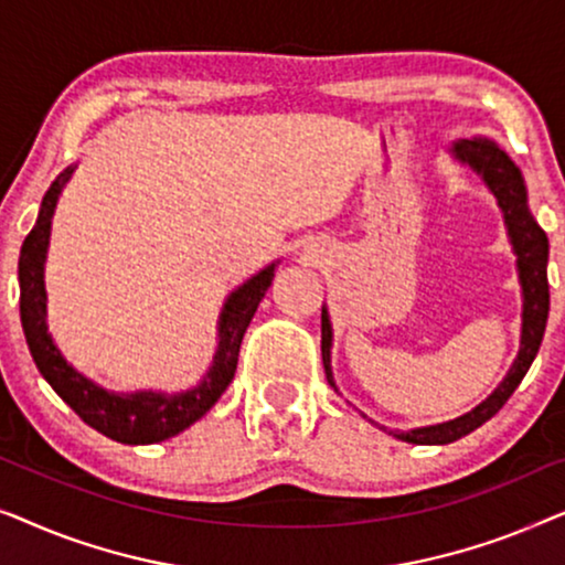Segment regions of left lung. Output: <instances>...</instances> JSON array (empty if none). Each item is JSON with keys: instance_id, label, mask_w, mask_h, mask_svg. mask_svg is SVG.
<instances>
[{"instance_id": "left-lung-1", "label": "left lung", "mask_w": 565, "mask_h": 565, "mask_svg": "<svg viewBox=\"0 0 565 565\" xmlns=\"http://www.w3.org/2000/svg\"><path fill=\"white\" fill-rule=\"evenodd\" d=\"M452 157L473 169V172L486 182V188L493 192L497 203L504 213L507 234L512 242V249L516 254V273H520L522 285V339H520V354H516L512 370H509L499 388L491 393L489 398L481 401L468 414L458 416L452 422L431 424V427L419 429H388V435L404 439L412 445H447L455 439L470 435V431L489 422L501 406L507 404L509 396L527 375V370L535 360L543 342L547 311H551V290H547V236L545 231L537 226L527 207V188H524L520 167L501 151L497 143L489 138H460L452 143ZM321 358L323 370H327V381L331 388L337 391L334 375H331V321L327 306L321 308Z\"/></svg>"}]
</instances>
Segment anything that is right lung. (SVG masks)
<instances>
[{"label":"right lung","instance_id":"add662e5","mask_svg":"<svg viewBox=\"0 0 565 565\" xmlns=\"http://www.w3.org/2000/svg\"><path fill=\"white\" fill-rule=\"evenodd\" d=\"M74 167H66L61 172L49 192L43 195L38 221L30 234L25 236L18 262V280H20V321L25 331V342L33 354L35 367L49 381L53 391L66 401L68 406L79 414L84 424L97 429L99 435L115 439L122 445H151L180 435L190 424H195L200 416H205L221 398V393L234 381L238 347H242L244 331L249 327L259 300L265 298L269 285H273L275 267L267 265L262 273L249 277L244 285L231 292L223 303L218 319V350L213 354V365L203 375L195 388L182 393H113L99 388L89 377L68 365L64 354L58 352L56 342L49 334L45 323V252H49L51 238V218L56 211L61 190L72 180Z\"/></svg>","mask_w":565,"mask_h":565}]
</instances>
